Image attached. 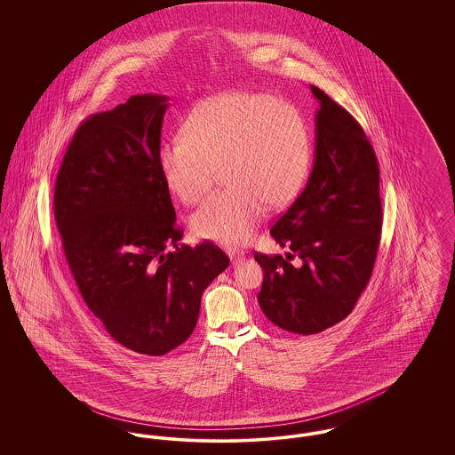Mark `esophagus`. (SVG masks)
I'll use <instances>...</instances> for the list:
<instances>
[{
	"instance_id": "1",
	"label": "esophagus",
	"mask_w": 455,
	"mask_h": 455,
	"mask_svg": "<svg viewBox=\"0 0 455 455\" xmlns=\"http://www.w3.org/2000/svg\"><path fill=\"white\" fill-rule=\"evenodd\" d=\"M228 256H230V259H232V264H235L237 266L238 262H242V260L245 259L242 254H238V252H228Z\"/></svg>"
}]
</instances>
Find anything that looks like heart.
<instances>
[{
	"label": "heart",
	"instance_id": "b5f03b06",
	"mask_svg": "<svg viewBox=\"0 0 455 455\" xmlns=\"http://www.w3.org/2000/svg\"><path fill=\"white\" fill-rule=\"evenodd\" d=\"M184 136L164 141L156 158L169 189L186 204L212 189L218 169L227 189L191 218L196 237L247 243L271 208L288 206L307 179L312 143L302 114L264 93L227 92L188 114Z\"/></svg>",
	"mask_w": 455,
	"mask_h": 455
}]
</instances>
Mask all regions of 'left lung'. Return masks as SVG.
I'll list each match as a JSON object with an SVG mask.
<instances>
[{"label": "left lung", "mask_w": 455, "mask_h": 455, "mask_svg": "<svg viewBox=\"0 0 455 455\" xmlns=\"http://www.w3.org/2000/svg\"><path fill=\"white\" fill-rule=\"evenodd\" d=\"M308 182L271 235L291 252L256 254L264 271L260 308L273 324L317 334L338 324L365 290L382 230L379 164L362 126L321 88ZM303 264L295 268L289 259Z\"/></svg>", "instance_id": "1"}]
</instances>
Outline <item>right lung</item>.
I'll use <instances>...</instances> for the list:
<instances>
[{
    "label": "right lung",
    "instance_id": "obj_1",
    "mask_svg": "<svg viewBox=\"0 0 455 455\" xmlns=\"http://www.w3.org/2000/svg\"><path fill=\"white\" fill-rule=\"evenodd\" d=\"M167 100L132 95L90 116L54 189L66 260L90 312L117 343L150 356L193 334L203 291L230 262L212 242L177 245L182 230L156 158Z\"/></svg>",
    "mask_w": 455,
    "mask_h": 455
}]
</instances>
